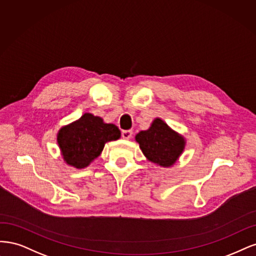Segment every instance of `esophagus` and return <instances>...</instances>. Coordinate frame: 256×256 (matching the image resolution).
<instances>
[{
  "mask_svg": "<svg viewBox=\"0 0 256 256\" xmlns=\"http://www.w3.org/2000/svg\"><path fill=\"white\" fill-rule=\"evenodd\" d=\"M132 134H133V132L130 130H126L121 132V136L123 139H130L132 137Z\"/></svg>",
  "mask_w": 256,
  "mask_h": 256,
  "instance_id": "esophagus-1",
  "label": "esophagus"
}]
</instances>
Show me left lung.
Returning <instances> with one entry per match:
<instances>
[{"instance_id": "8db88e82", "label": "left lung", "mask_w": 256, "mask_h": 256, "mask_svg": "<svg viewBox=\"0 0 256 256\" xmlns=\"http://www.w3.org/2000/svg\"><path fill=\"white\" fill-rule=\"evenodd\" d=\"M136 142L148 160L162 167L176 162L184 149V139L160 119H155L149 130L136 135Z\"/></svg>"}]
</instances>
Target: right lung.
I'll return each mask as SVG.
<instances>
[{
    "instance_id": "right-lung-1",
    "label": "right lung",
    "mask_w": 256,
    "mask_h": 256,
    "mask_svg": "<svg viewBox=\"0 0 256 256\" xmlns=\"http://www.w3.org/2000/svg\"><path fill=\"white\" fill-rule=\"evenodd\" d=\"M120 135V130L114 124H107L100 117L85 114L78 121L64 126L57 142L66 162L80 169L101 154L105 142L117 140Z\"/></svg>"
}]
</instances>
